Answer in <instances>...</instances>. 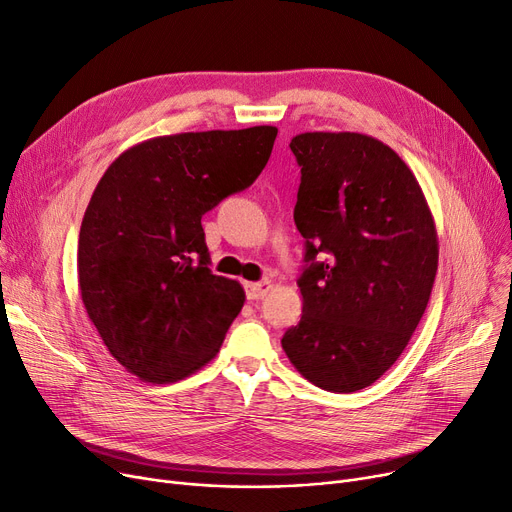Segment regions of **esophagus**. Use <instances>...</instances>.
I'll return each instance as SVG.
<instances>
[{
	"mask_svg": "<svg viewBox=\"0 0 512 512\" xmlns=\"http://www.w3.org/2000/svg\"><path fill=\"white\" fill-rule=\"evenodd\" d=\"M274 288V284L270 280H263V282H247L245 284V292L251 301H259L263 297H267V292Z\"/></svg>",
	"mask_w": 512,
	"mask_h": 512,
	"instance_id": "obj_1",
	"label": "esophagus"
}]
</instances>
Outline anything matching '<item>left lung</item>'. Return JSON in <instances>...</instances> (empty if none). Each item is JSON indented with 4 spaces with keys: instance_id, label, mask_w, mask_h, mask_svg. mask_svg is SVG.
Wrapping results in <instances>:
<instances>
[{
    "instance_id": "1",
    "label": "left lung",
    "mask_w": 512,
    "mask_h": 512,
    "mask_svg": "<svg viewBox=\"0 0 512 512\" xmlns=\"http://www.w3.org/2000/svg\"><path fill=\"white\" fill-rule=\"evenodd\" d=\"M294 224L305 238L303 315L282 348L328 392L371 386L405 351L438 272V234L409 166L359 132H303Z\"/></svg>"
}]
</instances>
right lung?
<instances>
[{
  "mask_svg": "<svg viewBox=\"0 0 512 512\" xmlns=\"http://www.w3.org/2000/svg\"><path fill=\"white\" fill-rule=\"evenodd\" d=\"M278 128L180 132L126 149L95 186L78 234V286L112 357L170 384L218 355L245 290L209 270L203 215L245 191Z\"/></svg>",
  "mask_w": 512,
  "mask_h": 512,
  "instance_id": "right-lung-1",
  "label": "right lung"
}]
</instances>
